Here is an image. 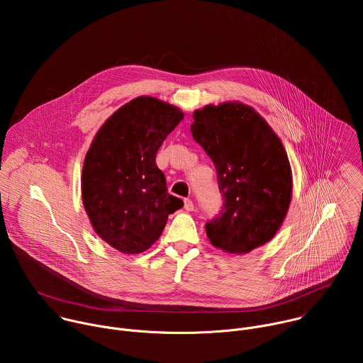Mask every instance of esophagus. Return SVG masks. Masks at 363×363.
Masks as SVG:
<instances>
[{
  "label": "esophagus",
  "mask_w": 363,
  "mask_h": 363,
  "mask_svg": "<svg viewBox=\"0 0 363 363\" xmlns=\"http://www.w3.org/2000/svg\"><path fill=\"white\" fill-rule=\"evenodd\" d=\"M184 208L186 210V211H194V202L189 199V198H186V199H184Z\"/></svg>",
  "instance_id": "1"
}]
</instances>
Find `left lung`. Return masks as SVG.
Segmentation results:
<instances>
[{
    "instance_id": "obj_1",
    "label": "left lung",
    "mask_w": 363,
    "mask_h": 363,
    "mask_svg": "<svg viewBox=\"0 0 363 363\" xmlns=\"http://www.w3.org/2000/svg\"><path fill=\"white\" fill-rule=\"evenodd\" d=\"M192 118V136L214 162L224 196L220 216L205 224L206 235L231 254L264 245L280 230L291 201V168L280 138L241 101L206 105Z\"/></svg>"
}]
</instances>
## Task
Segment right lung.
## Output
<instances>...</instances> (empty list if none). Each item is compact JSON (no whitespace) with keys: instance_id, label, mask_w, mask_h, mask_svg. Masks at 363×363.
<instances>
[{"instance_id":"right-lung-1","label":"right lung","mask_w":363,"mask_h":363,"mask_svg":"<svg viewBox=\"0 0 363 363\" xmlns=\"http://www.w3.org/2000/svg\"><path fill=\"white\" fill-rule=\"evenodd\" d=\"M184 119L179 108L139 96L97 130L86 153L82 199L96 234L125 254L146 251L184 202L168 194L155 158Z\"/></svg>"}]
</instances>
